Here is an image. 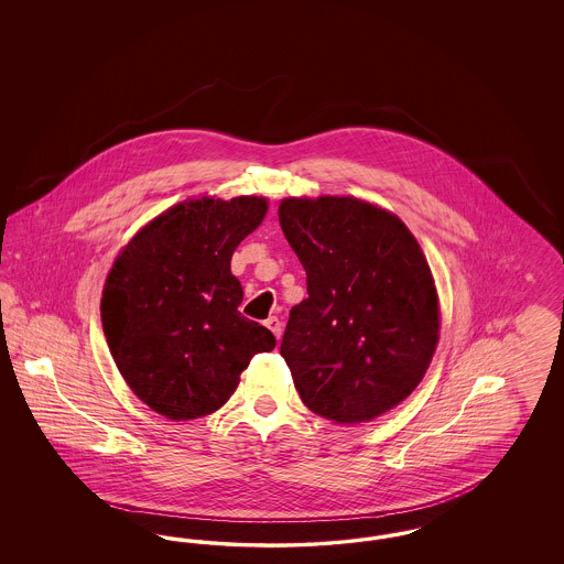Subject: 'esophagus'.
Returning a JSON list of instances; mask_svg holds the SVG:
<instances>
[{"mask_svg": "<svg viewBox=\"0 0 564 564\" xmlns=\"http://www.w3.org/2000/svg\"><path fill=\"white\" fill-rule=\"evenodd\" d=\"M267 327H269L270 332L276 336V338H281V334H283V323L279 317H269L267 319Z\"/></svg>", "mask_w": 564, "mask_h": 564, "instance_id": "esophagus-1", "label": "esophagus"}]
</instances>
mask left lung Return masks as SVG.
Wrapping results in <instances>:
<instances>
[{"instance_id":"obj_1","label":"left lung","mask_w":564,"mask_h":564,"mask_svg":"<svg viewBox=\"0 0 564 564\" xmlns=\"http://www.w3.org/2000/svg\"><path fill=\"white\" fill-rule=\"evenodd\" d=\"M279 221L306 270L281 340L300 400L340 425L372 421L416 389L437 347L427 258L398 215L352 196L285 198Z\"/></svg>"}]
</instances>
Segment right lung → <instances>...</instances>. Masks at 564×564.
<instances>
[{
    "label": "right lung",
    "instance_id": "right-lung-1",
    "mask_svg": "<svg viewBox=\"0 0 564 564\" xmlns=\"http://www.w3.org/2000/svg\"><path fill=\"white\" fill-rule=\"evenodd\" d=\"M269 212L262 196L186 200L152 219L120 251L101 297L111 357L134 395L171 421L230 400L272 332L242 317L230 272L237 245Z\"/></svg>",
    "mask_w": 564,
    "mask_h": 564
}]
</instances>
